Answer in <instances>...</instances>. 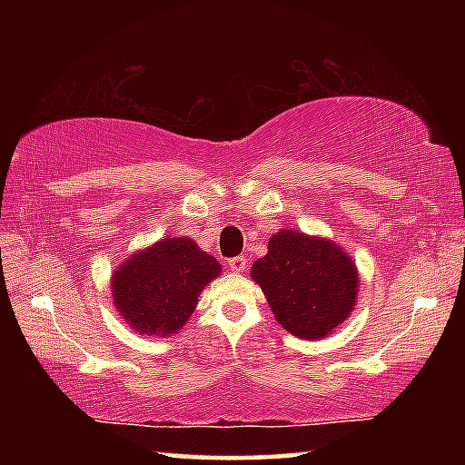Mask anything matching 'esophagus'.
Masks as SVG:
<instances>
[{
	"label": "esophagus",
	"instance_id": "34e87169",
	"mask_svg": "<svg viewBox=\"0 0 465 465\" xmlns=\"http://www.w3.org/2000/svg\"><path fill=\"white\" fill-rule=\"evenodd\" d=\"M227 266H230L232 272H243L248 266V261H246V256H235V258H230Z\"/></svg>",
	"mask_w": 465,
	"mask_h": 465
}]
</instances>
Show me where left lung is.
<instances>
[{"label": "left lung", "mask_w": 465, "mask_h": 465, "mask_svg": "<svg viewBox=\"0 0 465 465\" xmlns=\"http://www.w3.org/2000/svg\"><path fill=\"white\" fill-rule=\"evenodd\" d=\"M279 324L313 341L349 318L357 299V269L336 243L282 230L269 242V254L252 266Z\"/></svg>", "instance_id": "8db88e82"}]
</instances>
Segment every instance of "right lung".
Masks as SVG:
<instances>
[{"label":"right lung","mask_w":465,"mask_h":465,"mask_svg":"<svg viewBox=\"0 0 465 465\" xmlns=\"http://www.w3.org/2000/svg\"><path fill=\"white\" fill-rule=\"evenodd\" d=\"M219 272L222 264L191 238H163L114 272V305L139 334H174Z\"/></svg>","instance_id":"1"}]
</instances>
